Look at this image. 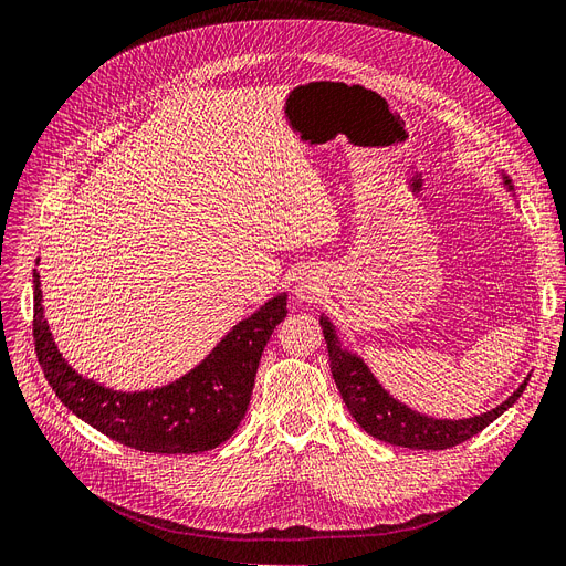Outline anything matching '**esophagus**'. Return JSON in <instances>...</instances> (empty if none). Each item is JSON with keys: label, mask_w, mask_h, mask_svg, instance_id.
I'll return each instance as SVG.
<instances>
[{"label": "esophagus", "mask_w": 566, "mask_h": 566, "mask_svg": "<svg viewBox=\"0 0 566 566\" xmlns=\"http://www.w3.org/2000/svg\"><path fill=\"white\" fill-rule=\"evenodd\" d=\"M321 287H323V285H321L318 279L306 276V279H302L300 285L295 287V295H297V300H302V302H311V300H315V295H318Z\"/></svg>", "instance_id": "34e87169"}]
</instances>
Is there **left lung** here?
I'll list each match as a JSON object with an SVG mask.
<instances>
[{
	"instance_id": "1",
	"label": "left lung",
	"mask_w": 566,
	"mask_h": 566,
	"mask_svg": "<svg viewBox=\"0 0 566 566\" xmlns=\"http://www.w3.org/2000/svg\"><path fill=\"white\" fill-rule=\"evenodd\" d=\"M504 186L513 190L511 178L506 174H504ZM321 327L327 342L329 369H332L334 382L338 392H342L350 416L367 434L392 446L413 448V450L453 448L483 432L492 420H496L506 409H511V406L517 401V397L527 388V380H530L525 378L523 386H520L506 401H502L500 406H494V409L481 416L462 418V420L429 418L424 413L409 409V406L401 403L399 399H395L374 378V374L365 365V359L357 357L355 353L344 350L342 344H338L334 325L325 318V315H321Z\"/></svg>"
}]
</instances>
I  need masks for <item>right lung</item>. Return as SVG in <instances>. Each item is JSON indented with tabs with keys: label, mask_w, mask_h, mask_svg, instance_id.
Masks as SVG:
<instances>
[{
	"label": "right lung",
	"mask_w": 566,
	"mask_h": 566,
	"mask_svg": "<svg viewBox=\"0 0 566 566\" xmlns=\"http://www.w3.org/2000/svg\"><path fill=\"white\" fill-rule=\"evenodd\" d=\"M287 315V295H276L169 386L116 392L76 374L60 355L43 318L34 271V346L43 376L60 401L97 432L123 446L160 455L205 453L228 441L251 403L255 374L271 332Z\"/></svg>",
	"instance_id": "obj_1"
}]
</instances>
